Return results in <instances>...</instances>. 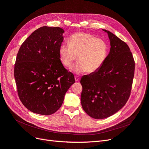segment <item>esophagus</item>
I'll return each mask as SVG.
<instances>
[{
  "instance_id": "34e87169",
  "label": "esophagus",
  "mask_w": 149,
  "mask_h": 149,
  "mask_svg": "<svg viewBox=\"0 0 149 149\" xmlns=\"http://www.w3.org/2000/svg\"><path fill=\"white\" fill-rule=\"evenodd\" d=\"M80 80V77L79 76H75V81H79Z\"/></svg>"
}]
</instances>
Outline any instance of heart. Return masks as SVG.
<instances>
[{
  "label": "heart",
  "mask_w": 149,
  "mask_h": 149,
  "mask_svg": "<svg viewBox=\"0 0 149 149\" xmlns=\"http://www.w3.org/2000/svg\"><path fill=\"white\" fill-rule=\"evenodd\" d=\"M108 51V45L104 40L81 32L70 37L69 45L62 44L59 54L62 63L66 67L70 66L77 58L79 62L72 67L70 70L80 74L98 71L107 59Z\"/></svg>",
  "instance_id": "obj_1"
}]
</instances>
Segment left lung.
Segmentation results:
<instances>
[{"mask_svg":"<svg viewBox=\"0 0 149 149\" xmlns=\"http://www.w3.org/2000/svg\"><path fill=\"white\" fill-rule=\"evenodd\" d=\"M106 32L110 51L98 71L81 77V104L90 117L102 119L119 111L129 98L134 75L135 63L126 42L111 32Z\"/></svg>","mask_w":149,"mask_h":149,"instance_id":"8db88e82","label":"left lung"}]
</instances>
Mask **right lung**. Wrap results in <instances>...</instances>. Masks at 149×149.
Here are the masks:
<instances>
[{"label":"right lung","mask_w":149,"mask_h":149,"mask_svg":"<svg viewBox=\"0 0 149 149\" xmlns=\"http://www.w3.org/2000/svg\"><path fill=\"white\" fill-rule=\"evenodd\" d=\"M64 33L60 27H41L23 42L18 52L14 77L18 97L33 113L50 115L56 112L75 83L73 74L60 60Z\"/></svg>","instance_id":"1"}]
</instances>
